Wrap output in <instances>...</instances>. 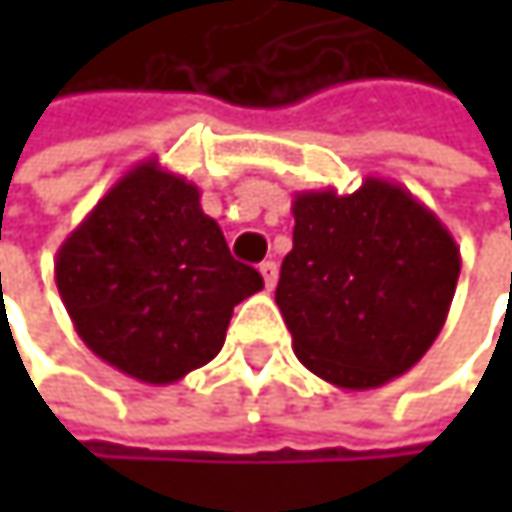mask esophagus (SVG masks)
<instances>
[{
  "label": "esophagus",
  "instance_id": "34e87169",
  "mask_svg": "<svg viewBox=\"0 0 512 512\" xmlns=\"http://www.w3.org/2000/svg\"><path fill=\"white\" fill-rule=\"evenodd\" d=\"M260 275H263L266 290H272L275 281H278V263H275V260H263V263H260Z\"/></svg>",
  "mask_w": 512,
  "mask_h": 512
}]
</instances>
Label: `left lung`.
<instances>
[{
	"mask_svg": "<svg viewBox=\"0 0 512 512\" xmlns=\"http://www.w3.org/2000/svg\"><path fill=\"white\" fill-rule=\"evenodd\" d=\"M293 219L275 302L296 358L350 391L403 376L454 302L462 260L451 231L382 177H364L350 195L296 192Z\"/></svg>",
	"mask_w": 512,
	"mask_h": 512,
	"instance_id": "1",
	"label": "left lung"
}]
</instances>
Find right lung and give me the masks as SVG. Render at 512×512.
Masks as SVG:
<instances>
[{
  "instance_id": "obj_1",
  "label": "right lung",
  "mask_w": 512,
  "mask_h": 512,
  "mask_svg": "<svg viewBox=\"0 0 512 512\" xmlns=\"http://www.w3.org/2000/svg\"><path fill=\"white\" fill-rule=\"evenodd\" d=\"M55 284L94 356L171 385L219 356L234 305L263 278L231 257L198 186L145 159L61 243Z\"/></svg>"
}]
</instances>
